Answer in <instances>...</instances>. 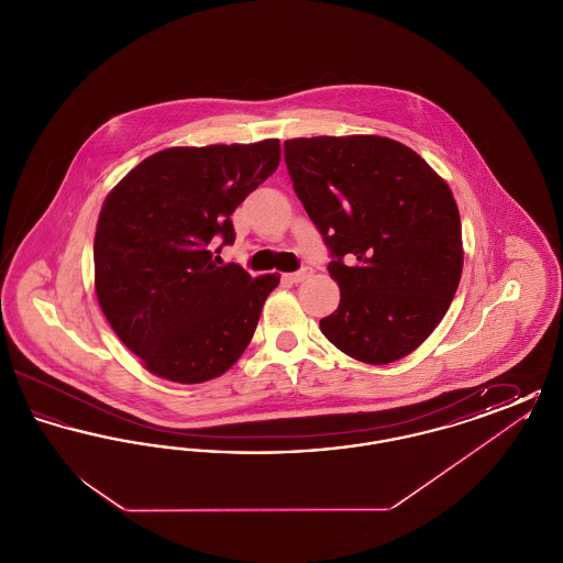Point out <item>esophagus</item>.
<instances>
[{"instance_id": "esophagus-1", "label": "esophagus", "mask_w": 563, "mask_h": 563, "mask_svg": "<svg viewBox=\"0 0 563 563\" xmlns=\"http://www.w3.org/2000/svg\"><path fill=\"white\" fill-rule=\"evenodd\" d=\"M310 276V268H301L297 269V272H291V274H287V280H291V283H301V280H306Z\"/></svg>"}]
</instances>
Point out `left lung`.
Returning <instances> with one entry per match:
<instances>
[{"instance_id":"left-lung-1","label":"left lung","mask_w":563,"mask_h":563,"mask_svg":"<svg viewBox=\"0 0 563 563\" xmlns=\"http://www.w3.org/2000/svg\"><path fill=\"white\" fill-rule=\"evenodd\" d=\"M285 162L340 285L322 335L372 365L407 356L445 317L462 276L452 189L413 150L375 134L289 139Z\"/></svg>"}]
</instances>
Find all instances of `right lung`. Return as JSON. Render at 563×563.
I'll use <instances>...</instances> for the list:
<instances>
[{
	"label": "right lung",
	"instance_id": "right-lung-1",
	"mask_svg": "<svg viewBox=\"0 0 563 563\" xmlns=\"http://www.w3.org/2000/svg\"><path fill=\"white\" fill-rule=\"evenodd\" d=\"M278 162V139L168 147L109 191L95 234V289L147 372L200 384L249 346L278 276L217 266L211 246L234 242L230 217Z\"/></svg>",
	"mask_w": 563,
	"mask_h": 563
}]
</instances>
